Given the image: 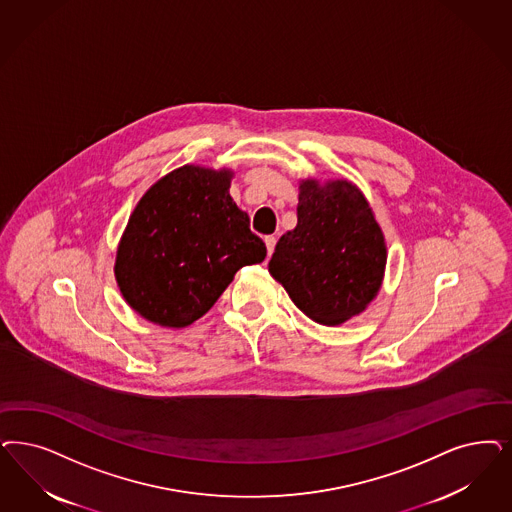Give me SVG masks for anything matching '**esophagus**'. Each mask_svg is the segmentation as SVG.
<instances>
[{"label":"esophagus","mask_w":512,"mask_h":512,"mask_svg":"<svg viewBox=\"0 0 512 512\" xmlns=\"http://www.w3.org/2000/svg\"><path fill=\"white\" fill-rule=\"evenodd\" d=\"M265 246L266 251H268V255H272L274 246H276V238H274V236H265Z\"/></svg>","instance_id":"34e87169"}]
</instances>
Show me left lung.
Segmentation results:
<instances>
[{
	"label": "left lung",
	"mask_w": 512,
	"mask_h": 512,
	"mask_svg": "<svg viewBox=\"0 0 512 512\" xmlns=\"http://www.w3.org/2000/svg\"><path fill=\"white\" fill-rule=\"evenodd\" d=\"M299 189L297 227L276 244L268 272L308 318L340 325L380 291L384 234L352 181L304 179Z\"/></svg>",
	"instance_id": "obj_1"
}]
</instances>
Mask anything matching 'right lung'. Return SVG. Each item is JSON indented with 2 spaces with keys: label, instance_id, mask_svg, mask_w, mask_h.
Segmentation results:
<instances>
[{
  "label": "right lung",
  "instance_id": "right-lung-1",
  "mask_svg": "<svg viewBox=\"0 0 512 512\" xmlns=\"http://www.w3.org/2000/svg\"><path fill=\"white\" fill-rule=\"evenodd\" d=\"M230 177V170L187 164L141 196L115 261L124 300L141 318L187 327L242 266L265 261V242L230 198Z\"/></svg>",
  "mask_w": 512,
  "mask_h": 512
}]
</instances>
